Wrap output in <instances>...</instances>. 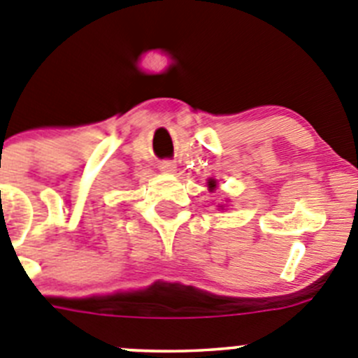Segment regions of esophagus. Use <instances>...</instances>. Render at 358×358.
<instances>
[{"label": "esophagus", "mask_w": 358, "mask_h": 358, "mask_svg": "<svg viewBox=\"0 0 358 358\" xmlns=\"http://www.w3.org/2000/svg\"><path fill=\"white\" fill-rule=\"evenodd\" d=\"M160 171L164 173H175L176 171V164L173 162V160H164V162H160Z\"/></svg>", "instance_id": "esophagus-1"}]
</instances>
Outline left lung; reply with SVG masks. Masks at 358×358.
I'll use <instances>...</instances> for the list:
<instances>
[{
    "mask_svg": "<svg viewBox=\"0 0 358 358\" xmlns=\"http://www.w3.org/2000/svg\"><path fill=\"white\" fill-rule=\"evenodd\" d=\"M208 189H215V180H208Z\"/></svg>",
    "mask_w": 358,
    "mask_h": 358,
    "instance_id": "left-lung-1",
    "label": "left lung"
}]
</instances>
